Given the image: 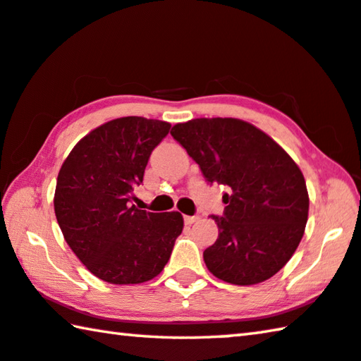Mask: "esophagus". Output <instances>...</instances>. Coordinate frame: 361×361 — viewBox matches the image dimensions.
Segmentation results:
<instances>
[{
	"label": "esophagus",
	"instance_id": "1",
	"mask_svg": "<svg viewBox=\"0 0 361 361\" xmlns=\"http://www.w3.org/2000/svg\"><path fill=\"white\" fill-rule=\"evenodd\" d=\"M195 221H199V216H185V223L186 224H194Z\"/></svg>",
	"mask_w": 361,
	"mask_h": 361
}]
</instances>
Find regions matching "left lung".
Here are the masks:
<instances>
[{"label":"left lung","instance_id":"8db88e82","mask_svg":"<svg viewBox=\"0 0 361 361\" xmlns=\"http://www.w3.org/2000/svg\"><path fill=\"white\" fill-rule=\"evenodd\" d=\"M172 137L199 164L209 183L231 189L218 239L204 252L213 276L256 285L290 261L309 215L305 180L288 152L250 122L199 118L173 126Z\"/></svg>","mask_w":361,"mask_h":361}]
</instances>
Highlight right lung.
<instances>
[{
  "mask_svg": "<svg viewBox=\"0 0 361 361\" xmlns=\"http://www.w3.org/2000/svg\"><path fill=\"white\" fill-rule=\"evenodd\" d=\"M169 130L157 119H113L79 140L60 167L54 195L60 229L79 261L108 283L159 276L183 231L181 213H151L130 202Z\"/></svg>",
  "mask_w": 361,
  "mask_h": 361,
  "instance_id": "add662e5",
  "label": "right lung"
}]
</instances>
